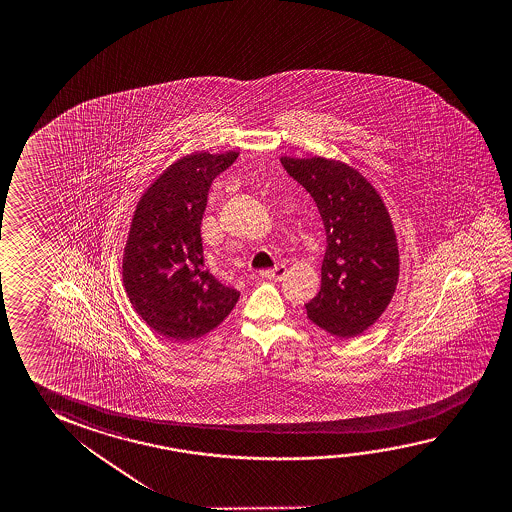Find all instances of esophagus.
<instances>
[{
  "mask_svg": "<svg viewBox=\"0 0 512 512\" xmlns=\"http://www.w3.org/2000/svg\"><path fill=\"white\" fill-rule=\"evenodd\" d=\"M285 275V266L284 264H277L273 269H266V271H262V277L268 278V280H282Z\"/></svg>",
  "mask_w": 512,
  "mask_h": 512,
  "instance_id": "obj_1",
  "label": "esophagus"
}]
</instances>
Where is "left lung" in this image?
Instances as JSON below:
<instances>
[{
    "label": "left lung",
    "mask_w": 512,
    "mask_h": 512,
    "mask_svg": "<svg viewBox=\"0 0 512 512\" xmlns=\"http://www.w3.org/2000/svg\"><path fill=\"white\" fill-rule=\"evenodd\" d=\"M280 162L314 198L327 234L321 289L305 303L307 318L330 336H359L386 310L398 282V246L386 207L368 180L343 162Z\"/></svg>",
    "instance_id": "left-lung-1"
}]
</instances>
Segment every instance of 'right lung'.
<instances>
[{"instance_id": "add662e5", "label": "right lung", "mask_w": 512, "mask_h": 512, "mask_svg": "<svg viewBox=\"0 0 512 512\" xmlns=\"http://www.w3.org/2000/svg\"><path fill=\"white\" fill-rule=\"evenodd\" d=\"M239 153H194L175 162L137 205L123 257V284L137 314L160 336L191 341L218 327L239 291L203 266V212L214 178Z\"/></svg>"}]
</instances>
